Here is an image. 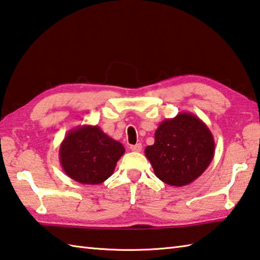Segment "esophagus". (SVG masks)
<instances>
[{
  "mask_svg": "<svg viewBox=\"0 0 260 260\" xmlns=\"http://www.w3.org/2000/svg\"><path fill=\"white\" fill-rule=\"evenodd\" d=\"M130 149H131L132 151H141V149H143V146H141V144L131 145V146H130Z\"/></svg>",
  "mask_w": 260,
  "mask_h": 260,
  "instance_id": "1",
  "label": "esophagus"
}]
</instances>
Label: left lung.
Segmentation results:
<instances>
[{"label":"left lung","mask_w":260,"mask_h":260,"mask_svg":"<svg viewBox=\"0 0 260 260\" xmlns=\"http://www.w3.org/2000/svg\"><path fill=\"white\" fill-rule=\"evenodd\" d=\"M215 143L208 126L188 112L161 121L155 143L145 155L155 175L173 187H183L202 175L214 157Z\"/></svg>","instance_id":"1"}]
</instances>
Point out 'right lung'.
<instances>
[{
    "label": "right lung",
    "mask_w": 260,
    "mask_h": 260,
    "mask_svg": "<svg viewBox=\"0 0 260 260\" xmlns=\"http://www.w3.org/2000/svg\"><path fill=\"white\" fill-rule=\"evenodd\" d=\"M124 147L99 125H82L68 132L58 156L66 174L81 184H100L113 174Z\"/></svg>",
    "instance_id": "obj_1"
}]
</instances>
